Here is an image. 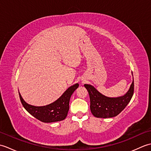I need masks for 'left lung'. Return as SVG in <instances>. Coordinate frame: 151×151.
I'll use <instances>...</instances> for the list:
<instances>
[{
    "mask_svg": "<svg viewBox=\"0 0 151 151\" xmlns=\"http://www.w3.org/2000/svg\"><path fill=\"white\" fill-rule=\"evenodd\" d=\"M84 87L89 93L92 114L99 118H110L119 114L129 103L134 94V78L127 93L119 97H108L90 84H84Z\"/></svg>",
    "mask_w": 151,
    "mask_h": 151,
    "instance_id": "left-lung-1",
    "label": "left lung"
}]
</instances>
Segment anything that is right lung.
<instances>
[{
    "instance_id": "1",
    "label": "right lung",
    "mask_w": 151,
    "mask_h": 151,
    "mask_svg": "<svg viewBox=\"0 0 151 151\" xmlns=\"http://www.w3.org/2000/svg\"><path fill=\"white\" fill-rule=\"evenodd\" d=\"M78 86L76 83L70 86L56 101L43 106H35L28 104L19 92V94L22 106L28 113L43 123H53L65 119L69 109L70 98Z\"/></svg>"
}]
</instances>
